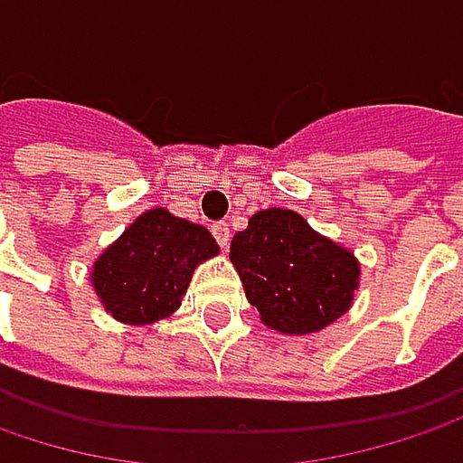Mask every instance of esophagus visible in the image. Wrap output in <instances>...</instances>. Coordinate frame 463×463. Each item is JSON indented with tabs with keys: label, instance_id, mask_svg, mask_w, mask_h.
Instances as JSON below:
<instances>
[{
	"label": "esophagus",
	"instance_id": "esophagus-1",
	"mask_svg": "<svg viewBox=\"0 0 463 463\" xmlns=\"http://www.w3.org/2000/svg\"><path fill=\"white\" fill-rule=\"evenodd\" d=\"M212 235H214V241L222 249H228V243H231V228H228V222H214L212 225Z\"/></svg>",
	"mask_w": 463,
	"mask_h": 463
}]
</instances>
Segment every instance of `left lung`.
I'll use <instances>...</instances> for the list:
<instances>
[{
	"label": "left lung",
	"instance_id": "obj_1",
	"mask_svg": "<svg viewBox=\"0 0 463 463\" xmlns=\"http://www.w3.org/2000/svg\"><path fill=\"white\" fill-rule=\"evenodd\" d=\"M231 261L267 327L309 335L351 309L359 288L354 251L312 231L290 209H264L232 235Z\"/></svg>",
	"mask_w": 463,
	"mask_h": 463
}]
</instances>
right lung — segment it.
<instances>
[{
  "label": "right lung",
  "instance_id": "obj_1",
  "mask_svg": "<svg viewBox=\"0 0 463 463\" xmlns=\"http://www.w3.org/2000/svg\"><path fill=\"white\" fill-rule=\"evenodd\" d=\"M212 232L156 206L94 261L91 283L104 309L125 325H151L175 312L194 269L217 257Z\"/></svg>",
  "mask_w": 463,
  "mask_h": 463
}]
</instances>
